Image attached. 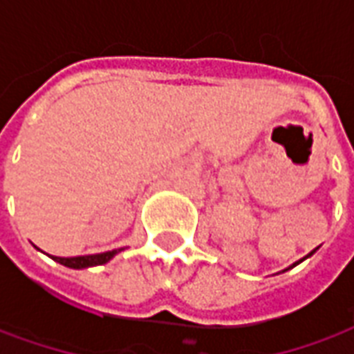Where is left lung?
<instances>
[{
  "label": "left lung",
  "instance_id": "obj_1",
  "mask_svg": "<svg viewBox=\"0 0 354 354\" xmlns=\"http://www.w3.org/2000/svg\"><path fill=\"white\" fill-rule=\"evenodd\" d=\"M313 254H315V250H313V252H309V254H307V256H305V258H301V260H299V261H296V263H292V266H290V267H286V269H282L281 273H284V271H288V269H292V267H296L297 263H301V261H304V260H307V258H311Z\"/></svg>",
  "mask_w": 354,
  "mask_h": 354
}]
</instances>
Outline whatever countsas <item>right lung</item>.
<instances>
[{
  "label": "right lung",
  "mask_w": 354,
  "mask_h": 354,
  "mask_svg": "<svg viewBox=\"0 0 354 354\" xmlns=\"http://www.w3.org/2000/svg\"><path fill=\"white\" fill-rule=\"evenodd\" d=\"M123 248H117V250H109V252L102 254H93V256H75V258H58V256H50L53 260L62 263V266L70 267V269H87V267L94 266H104L108 263L115 254H119Z\"/></svg>",
  "instance_id": "1"
}]
</instances>
